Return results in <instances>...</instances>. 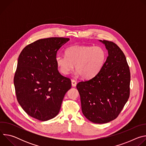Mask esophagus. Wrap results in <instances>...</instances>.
<instances>
[{
	"instance_id": "1",
	"label": "esophagus",
	"mask_w": 146,
	"mask_h": 146,
	"mask_svg": "<svg viewBox=\"0 0 146 146\" xmlns=\"http://www.w3.org/2000/svg\"><path fill=\"white\" fill-rule=\"evenodd\" d=\"M77 85V82L74 80H72V86L73 87H76Z\"/></svg>"
}]
</instances>
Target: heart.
Wrapping results in <instances>:
<instances>
[{"label":"heart","mask_w":146,"mask_h":146,"mask_svg":"<svg viewBox=\"0 0 146 146\" xmlns=\"http://www.w3.org/2000/svg\"><path fill=\"white\" fill-rule=\"evenodd\" d=\"M65 55H57L55 64L59 71L68 75L73 69L76 74L86 79L96 76L102 68L106 61L105 51L100 47L73 46L65 50Z\"/></svg>","instance_id":"obj_1"}]
</instances>
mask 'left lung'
<instances>
[{
	"label": "left lung",
	"instance_id": "1",
	"mask_svg": "<svg viewBox=\"0 0 146 146\" xmlns=\"http://www.w3.org/2000/svg\"><path fill=\"white\" fill-rule=\"evenodd\" d=\"M108 56L99 72L91 79L78 82L77 89L82 114L95 123L116 118L129 97L131 75L124 54L111 41L100 40Z\"/></svg>",
	"mask_w": 146,
	"mask_h": 146
}]
</instances>
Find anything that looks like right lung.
Returning a JSON list of instances; mask_svg holds the SVG:
<instances>
[{
    "mask_svg": "<svg viewBox=\"0 0 146 146\" xmlns=\"http://www.w3.org/2000/svg\"><path fill=\"white\" fill-rule=\"evenodd\" d=\"M69 38L38 40L20 53L14 78L17 100L31 117L40 121L54 118L72 84L62 76L55 64L59 49Z\"/></svg>",
    "mask_w": 146,
    "mask_h": 146,
    "instance_id": "add662e5",
    "label": "right lung"
}]
</instances>
